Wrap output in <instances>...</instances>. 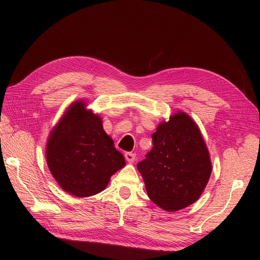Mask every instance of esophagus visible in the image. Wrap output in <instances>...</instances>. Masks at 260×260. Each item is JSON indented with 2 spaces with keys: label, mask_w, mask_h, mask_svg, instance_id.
<instances>
[{
  "label": "esophagus",
  "mask_w": 260,
  "mask_h": 260,
  "mask_svg": "<svg viewBox=\"0 0 260 260\" xmlns=\"http://www.w3.org/2000/svg\"><path fill=\"white\" fill-rule=\"evenodd\" d=\"M135 156H136L135 154L132 153V152H126L125 153V158L128 163H133L134 159H135Z\"/></svg>",
  "instance_id": "34e87169"
}]
</instances>
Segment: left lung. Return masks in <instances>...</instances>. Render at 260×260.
<instances>
[{"label": "left lung", "mask_w": 260, "mask_h": 260, "mask_svg": "<svg viewBox=\"0 0 260 260\" xmlns=\"http://www.w3.org/2000/svg\"><path fill=\"white\" fill-rule=\"evenodd\" d=\"M153 148L137 164L148 198L165 211L194 203L212 171L209 151L196 121L179 112L152 135Z\"/></svg>", "instance_id": "8db88e82"}]
</instances>
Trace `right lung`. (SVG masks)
<instances>
[{
  "instance_id": "right-lung-1",
  "label": "right lung",
  "mask_w": 260,
  "mask_h": 260,
  "mask_svg": "<svg viewBox=\"0 0 260 260\" xmlns=\"http://www.w3.org/2000/svg\"><path fill=\"white\" fill-rule=\"evenodd\" d=\"M75 102L49 135L48 168L64 192L77 198L95 196L106 189L110 176L125 167L123 154L103 128L98 114Z\"/></svg>"
}]
</instances>
